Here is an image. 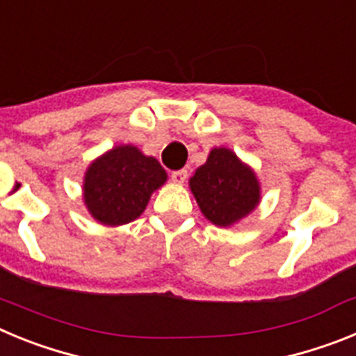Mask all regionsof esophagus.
<instances>
[{"mask_svg":"<svg viewBox=\"0 0 356 356\" xmlns=\"http://www.w3.org/2000/svg\"><path fill=\"white\" fill-rule=\"evenodd\" d=\"M187 175H188L187 169H178V171L171 172V178L175 184H184V181L187 180Z\"/></svg>","mask_w":356,"mask_h":356,"instance_id":"34e87169","label":"esophagus"}]
</instances>
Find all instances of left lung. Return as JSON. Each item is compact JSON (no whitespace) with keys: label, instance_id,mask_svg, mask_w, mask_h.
<instances>
[{"label":"left lung","instance_id":"left-lung-1","mask_svg":"<svg viewBox=\"0 0 356 356\" xmlns=\"http://www.w3.org/2000/svg\"><path fill=\"white\" fill-rule=\"evenodd\" d=\"M191 191L201 212L217 226H229L260 201L254 172L226 147L210 151L209 160L191 178Z\"/></svg>","mask_w":356,"mask_h":356}]
</instances>
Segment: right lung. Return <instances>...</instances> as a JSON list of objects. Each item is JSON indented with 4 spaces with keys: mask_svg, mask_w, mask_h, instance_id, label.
<instances>
[{
    "mask_svg": "<svg viewBox=\"0 0 356 356\" xmlns=\"http://www.w3.org/2000/svg\"><path fill=\"white\" fill-rule=\"evenodd\" d=\"M165 180L156 159L134 146L114 147L87 169L85 205L103 225H127L144 212L153 191Z\"/></svg>",
    "mask_w": 356,
    "mask_h": 356,
    "instance_id": "obj_1",
    "label": "right lung"
}]
</instances>
